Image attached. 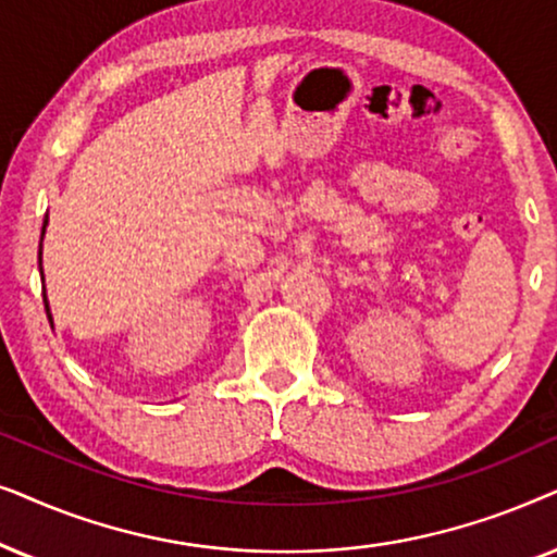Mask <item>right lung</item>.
Returning <instances> with one entry per match:
<instances>
[{
    "label": "right lung",
    "mask_w": 557,
    "mask_h": 557,
    "mask_svg": "<svg viewBox=\"0 0 557 557\" xmlns=\"http://www.w3.org/2000/svg\"><path fill=\"white\" fill-rule=\"evenodd\" d=\"M46 228H48V213H46V221H42V232H40V277H42V236H46ZM46 280V277H42ZM42 302H46V313H48V321L53 325V315H50V302H48V295L42 290Z\"/></svg>",
    "instance_id": "obj_1"
}]
</instances>
